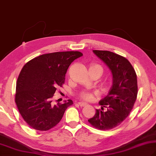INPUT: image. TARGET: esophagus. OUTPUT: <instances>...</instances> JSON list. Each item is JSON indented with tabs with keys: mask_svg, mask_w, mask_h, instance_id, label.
Listing matches in <instances>:
<instances>
[{
	"mask_svg": "<svg viewBox=\"0 0 156 156\" xmlns=\"http://www.w3.org/2000/svg\"><path fill=\"white\" fill-rule=\"evenodd\" d=\"M78 104L80 106V107H84L86 105V103H83V102H78Z\"/></svg>",
	"mask_w": 156,
	"mask_h": 156,
	"instance_id": "34e87169",
	"label": "esophagus"
}]
</instances>
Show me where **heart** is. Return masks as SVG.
<instances>
[{
    "mask_svg": "<svg viewBox=\"0 0 156 156\" xmlns=\"http://www.w3.org/2000/svg\"><path fill=\"white\" fill-rule=\"evenodd\" d=\"M91 67H94V68H95L96 69H98L100 76L103 74V69L101 65H94L91 66ZM96 95H98V93L96 92V91H91L89 90H84L82 91L80 93L79 98H80V99L84 101L91 102L94 100L95 98V96H96Z\"/></svg>",
    "mask_w": 156,
    "mask_h": 156,
    "instance_id": "1",
    "label": "heart"
}]
</instances>
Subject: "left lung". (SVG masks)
<instances>
[{
    "mask_svg": "<svg viewBox=\"0 0 156 156\" xmlns=\"http://www.w3.org/2000/svg\"><path fill=\"white\" fill-rule=\"evenodd\" d=\"M113 74V85L106 97L99 102L101 110L96 109L90 125L101 130L114 129L125 121L133 109L137 98L136 74L130 62L122 56L108 51L94 50ZM108 110L103 111V107Z\"/></svg>",
    "mask_w": 156,
    "mask_h": 156,
    "instance_id": "obj_1",
    "label": "left lung"
}]
</instances>
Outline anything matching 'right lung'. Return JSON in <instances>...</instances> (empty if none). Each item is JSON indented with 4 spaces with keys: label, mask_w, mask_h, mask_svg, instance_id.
Segmentation results:
<instances>
[{
    "label": "right lung",
    "mask_w": 156,
    "mask_h": 156,
    "mask_svg": "<svg viewBox=\"0 0 156 156\" xmlns=\"http://www.w3.org/2000/svg\"><path fill=\"white\" fill-rule=\"evenodd\" d=\"M79 51L55 52L40 55L23 66L16 82L15 102L22 117L30 127L46 131L61 121L71 99L53 104L54 94L62 87L70 64L82 57Z\"/></svg>",
    "instance_id": "add662e5"
}]
</instances>
